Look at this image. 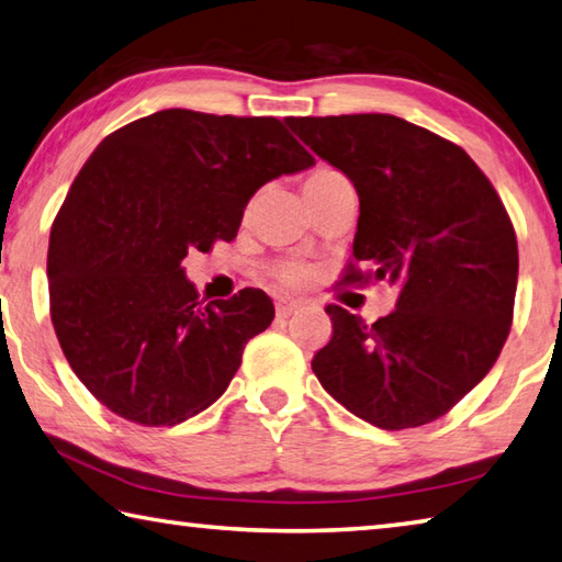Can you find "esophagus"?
Returning a JSON list of instances; mask_svg holds the SVG:
<instances>
[{"label":"esophagus","mask_w":562,"mask_h":562,"mask_svg":"<svg viewBox=\"0 0 562 562\" xmlns=\"http://www.w3.org/2000/svg\"><path fill=\"white\" fill-rule=\"evenodd\" d=\"M297 310H302V302L300 300H288V297L278 300V307H274V312H278L280 319H288V316H292Z\"/></svg>","instance_id":"obj_1"}]
</instances>
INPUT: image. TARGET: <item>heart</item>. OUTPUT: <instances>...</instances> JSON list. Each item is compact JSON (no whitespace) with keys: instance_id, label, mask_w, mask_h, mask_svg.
I'll use <instances>...</instances> for the list:
<instances>
[{"instance_id":"b5f03b06","label":"heart","mask_w":562,"mask_h":562,"mask_svg":"<svg viewBox=\"0 0 562 562\" xmlns=\"http://www.w3.org/2000/svg\"><path fill=\"white\" fill-rule=\"evenodd\" d=\"M334 175H336L334 169H316V171H312L307 179H304V189L312 187V183H316V181H322V179H329ZM278 278L284 280L288 284H297V282L304 280V268L297 262H282V265H278Z\"/></svg>"}]
</instances>
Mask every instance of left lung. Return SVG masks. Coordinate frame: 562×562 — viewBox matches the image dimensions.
I'll return each instance as SVG.
<instances>
[{
	"label": "left lung",
	"mask_w": 562,
	"mask_h": 562,
	"mask_svg": "<svg viewBox=\"0 0 562 562\" xmlns=\"http://www.w3.org/2000/svg\"><path fill=\"white\" fill-rule=\"evenodd\" d=\"M284 122L359 193L341 284L401 288L395 310L373 324L329 304L331 341L312 371L334 401L381 430L437 420L484 379L512 329L518 246L502 199L462 147L403 117Z\"/></svg>",
	"instance_id": "left-lung-1"
}]
</instances>
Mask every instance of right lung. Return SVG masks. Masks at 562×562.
<instances>
[{
  "instance_id": "add662e5",
  "label": "right lung",
  "mask_w": 562,
  "mask_h": 562,
  "mask_svg": "<svg viewBox=\"0 0 562 562\" xmlns=\"http://www.w3.org/2000/svg\"><path fill=\"white\" fill-rule=\"evenodd\" d=\"M314 165L278 117L159 110L108 135L50 228V322L70 369L130 423L171 427L216 403L272 322L246 288L199 300L189 250L233 240L262 183Z\"/></svg>"
}]
</instances>
